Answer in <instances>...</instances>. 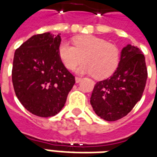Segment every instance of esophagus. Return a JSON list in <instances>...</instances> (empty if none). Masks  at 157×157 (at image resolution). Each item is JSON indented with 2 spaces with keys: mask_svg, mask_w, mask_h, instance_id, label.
I'll return each mask as SVG.
<instances>
[{
  "mask_svg": "<svg viewBox=\"0 0 157 157\" xmlns=\"http://www.w3.org/2000/svg\"><path fill=\"white\" fill-rule=\"evenodd\" d=\"M81 81H82V78H81V77L75 76V82H76V83H78V82H80Z\"/></svg>",
  "mask_w": 157,
  "mask_h": 157,
  "instance_id": "obj_1",
  "label": "esophagus"
}]
</instances>
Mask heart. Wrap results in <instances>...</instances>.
<instances>
[{
    "mask_svg": "<svg viewBox=\"0 0 157 157\" xmlns=\"http://www.w3.org/2000/svg\"><path fill=\"white\" fill-rule=\"evenodd\" d=\"M74 46L63 41L59 46V55L66 68L76 69L80 74H92L97 79L109 77L115 71L120 60L119 48L106 39L92 35H82L73 39Z\"/></svg>",
    "mask_w": 157,
    "mask_h": 157,
    "instance_id": "obj_1",
    "label": "heart"
}]
</instances>
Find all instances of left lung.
<instances>
[{
	"label": "left lung",
	"mask_w": 157,
	"mask_h": 157,
	"mask_svg": "<svg viewBox=\"0 0 157 157\" xmlns=\"http://www.w3.org/2000/svg\"><path fill=\"white\" fill-rule=\"evenodd\" d=\"M147 79L143 52L130 44L122 49L115 72L96 83L90 102L100 118L116 121L124 118L140 100Z\"/></svg>",
	"instance_id": "1"
}]
</instances>
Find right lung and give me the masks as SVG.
<instances>
[{
  "label": "right lung",
  "instance_id": "obj_1",
  "mask_svg": "<svg viewBox=\"0 0 157 157\" xmlns=\"http://www.w3.org/2000/svg\"><path fill=\"white\" fill-rule=\"evenodd\" d=\"M60 42L59 34H37L14 54L12 78L16 96L28 111L39 117L57 114L75 82L59 55Z\"/></svg>",
  "mask_w": 157,
  "mask_h": 157
}]
</instances>
